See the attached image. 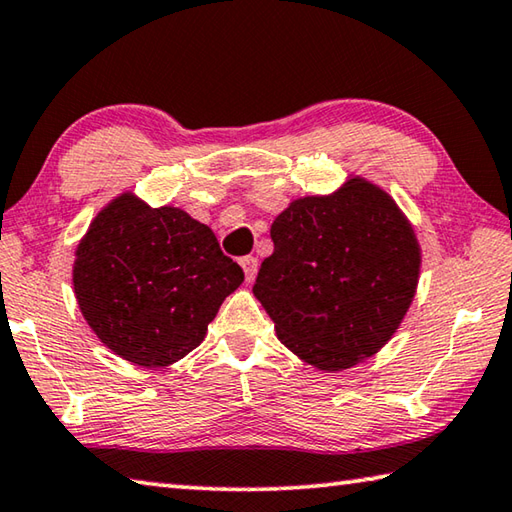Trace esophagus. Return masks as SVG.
<instances>
[{"instance_id": "1", "label": "esophagus", "mask_w": 512, "mask_h": 512, "mask_svg": "<svg viewBox=\"0 0 512 512\" xmlns=\"http://www.w3.org/2000/svg\"><path fill=\"white\" fill-rule=\"evenodd\" d=\"M239 266L244 268L246 282H253V280H255V275H257V257H253V255L241 257V259H239Z\"/></svg>"}]
</instances>
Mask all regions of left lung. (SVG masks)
Wrapping results in <instances>:
<instances>
[{"label": "left lung", "instance_id": "left-lung-1", "mask_svg": "<svg viewBox=\"0 0 512 512\" xmlns=\"http://www.w3.org/2000/svg\"><path fill=\"white\" fill-rule=\"evenodd\" d=\"M271 239L253 293L284 347L333 374L387 345L414 300L421 246L385 190L351 176L333 194L295 199Z\"/></svg>", "mask_w": 512, "mask_h": 512}]
</instances>
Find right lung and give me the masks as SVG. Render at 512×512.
Returning a JSON list of instances; mask_svg holds the SVG:
<instances>
[{
	"mask_svg": "<svg viewBox=\"0 0 512 512\" xmlns=\"http://www.w3.org/2000/svg\"><path fill=\"white\" fill-rule=\"evenodd\" d=\"M244 282L206 224L123 192L80 239L73 293L100 342L138 367H167L206 338Z\"/></svg>",
	"mask_w": 512,
	"mask_h": 512,
	"instance_id": "obj_1",
	"label": "right lung"
}]
</instances>
